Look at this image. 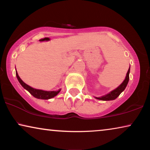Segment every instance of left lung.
I'll use <instances>...</instances> for the list:
<instances>
[{
    "instance_id": "left-lung-1",
    "label": "left lung",
    "mask_w": 150,
    "mask_h": 150,
    "mask_svg": "<svg viewBox=\"0 0 150 150\" xmlns=\"http://www.w3.org/2000/svg\"><path fill=\"white\" fill-rule=\"evenodd\" d=\"M129 73H130V67H129L128 72H127L126 79H125L124 82H123L117 88H116V89L113 90V91H112L110 93L106 94L105 96H102V97L100 98H96V99L101 100H106V101H107V100H112L116 99V98L120 95V93L126 89V86L128 85V83L129 81Z\"/></svg>"
}]
</instances>
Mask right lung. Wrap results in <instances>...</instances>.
I'll list each match as a JSON object with an SVG mask.
<instances>
[{"label": "right lung", "mask_w": 150, "mask_h": 150, "mask_svg": "<svg viewBox=\"0 0 150 150\" xmlns=\"http://www.w3.org/2000/svg\"><path fill=\"white\" fill-rule=\"evenodd\" d=\"M16 76H17L18 81L20 82V83L21 84L22 87H23L25 89L27 90V91L29 92L32 96H33L35 98H38V99H43V100L50 99V98L56 96L61 91V89H59L58 91H43V90H40V89H34V88H33L31 87H30V86H28V85H26V83H24V82L22 81L21 79H20V76L18 74L17 71H16Z\"/></svg>", "instance_id": "right-lung-1"}]
</instances>
